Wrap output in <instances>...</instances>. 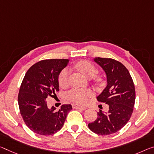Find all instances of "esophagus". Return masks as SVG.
<instances>
[{
    "instance_id": "1",
    "label": "esophagus",
    "mask_w": 154,
    "mask_h": 154,
    "mask_svg": "<svg viewBox=\"0 0 154 154\" xmlns=\"http://www.w3.org/2000/svg\"><path fill=\"white\" fill-rule=\"evenodd\" d=\"M72 108L80 109H83V110H85V109H86V107L79 106V105H77V104H72Z\"/></svg>"
}]
</instances>
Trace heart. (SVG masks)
I'll use <instances>...</instances> for the list:
<instances>
[{
	"label": "heart",
	"mask_w": 154,
	"mask_h": 154,
	"mask_svg": "<svg viewBox=\"0 0 154 154\" xmlns=\"http://www.w3.org/2000/svg\"><path fill=\"white\" fill-rule=\"evenodd\" d=\"M75 67L76 69L86 77L88 79H90L93 81L95 84L98 85H103V79L102 77L98 76L96 75L97 70L94 65L90 63L88 61L81 60L77 62L75 64ZM68 76H69V70L68 69L63 70L60 74L58 78V82L60 87L64 88L68 85ZM92 95V92L88 90L83 89H72L67 93V98L72 102L83 104L86 103L88 100L89 97Z\"/></svg>",
	"instance_id": "b5f03b06"
}]
</instances>
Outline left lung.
Wrapping results in <instances>:
<instances>
[{
	"label": "left lung",
	"mask_w": 154,
	"mask_h": 154,
	"mask_svg": "<svg viewBox=\"0 0 154 154\" xmlns=\"http://www.w3.org/2000/svg\"><path fill=\"white\" fill-rule=\"evenodd\" d=\"M93 60L103 70L107 79L106 87L97 99L108 104L109 109L100 110L88 128L97 134L109 135L120 130L130 120L135 103V88L128 70L121 62L109 58L94 57Z\"/></svg>",
	"instance_id": "1"
}]
</instances>
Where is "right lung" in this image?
Masks as SVG:
<instances>
[{
  "label": "right lung",
  "instance_id": "1",
  "mask_svg": "<svg viewBox=\"0 0 154 154\" xmlns=\"http://www.w3.org/2000/svg\"><path fill=\"white\" fill-rule=\"evenodd\" d=\"M68 60H45L33 64L26 72L18 94V106L26 126L43 136L54 134L64 125L70 104L62 105L59 110L48 108L46 99L59 90L58 78L68 65Z\"/></svg>",
  "mask_w": 154,
  "mask_h": 154
}]
</instances>
